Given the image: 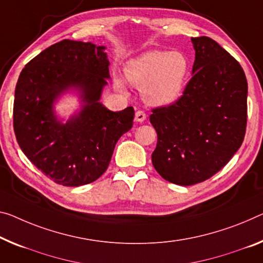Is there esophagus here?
Instances as JSON below:
<instances>
[{
    "label": "esophagus",
    "mask_w": 263,
    "mask_h": 263,
    "mask_svg": "<svg viewBox=\"0 0 263 263\" xmlns=\"http://www.w3.org/2000/svg\"><path fill=\"white\" fill-rule=\"evenodd\" d=\"M145 112L143 110H137L135 112V121H137V122H143V121L145 120Z\"/></svg>",
    "instance_id": "1"
}]
</instances>
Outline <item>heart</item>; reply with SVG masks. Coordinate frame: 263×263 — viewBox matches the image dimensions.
<instances>
[{"instance_id":"1","label":"heart","mask_w":263,"mask_h":263,"mask_svg":"<svg viewBox=\"0 0 263 263\" xmlns=\"http://www.w3.org/2000/svg\"><path fill=\"white\" fill-rule=\"evenodd\" d=\"M126 72L129 82L142 89L145 102L167 106L182 94L189 61L180 51L152 50L129 62ZM115 84L119 89H124L121 79H116Z\"/></svg>"}]
</instances>
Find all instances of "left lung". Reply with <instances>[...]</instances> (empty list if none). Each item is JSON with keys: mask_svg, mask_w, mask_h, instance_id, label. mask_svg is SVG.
I'll list each match as a JSON object with an SVG mask.
<instances>
[{"mask_svg": "<svg viewBox=\"0 0 263 263\" xmlns=\"http://www.w3.org/2000/svg\"><path fill=\"white\" fill-rule=\"evenodd\" d=\"M192 42L195 61L182 96L152 109L149 118L157 133L153 165L180 185L221 171L241 147L247 126L248 84L240 63L211 37Z\"/></svg>", "mask_w": 263, "mask_h": 263, "instance_id": "left-lung-1", "label": "left lung"}]
</instances>
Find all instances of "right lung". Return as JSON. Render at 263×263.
Listing matches in <instances>:
<instances>
[{
	"instance_id": "obj_1",
	"label": "right lung",
	"mask_w": 263,
	"mask_h": 263,
	"mask_svg": "<svg viewBox=\"0 0 263 263\" xmlns=\"http://www.w3.org/2000/svg\"><path fill=\"white\" fill-rule=\"evenodd\" d=\"M104 47L62 40L26 64L15 89L14 132L31 163L58 184L79 187L107 171L115 144L133 127L134 108L110 111L100 103L109 79ZM71 86L79 87L83 110L67 124L52 104Z\"/></svg>"
}]
</instances>
